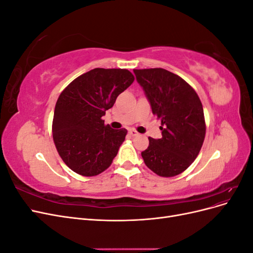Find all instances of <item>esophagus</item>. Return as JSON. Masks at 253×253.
<instances>
[{"instance_id":"esophagus-1","label":"esophagus","mask_w":253,"mask_h":253,"mask_svg":"<svg viewBox=\"0 0 253 253\" xmlns=\"http://www.w3.org/2000/svg\"><path fill=\"white\" fill-rule=\"evenodd\" d=\"M128 133H129V135L133 136V137H134V136H138V135H139V133L137 132L136 129H134V128H131V129H129Z\"/></svg>"}]
</instances>
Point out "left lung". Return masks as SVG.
<instances>
[{
  "mask_svg": "<svg viewBox=\"0 0 253 253\" xmlns=\"http://www.w3.org/2000/svg\"><path fill=\"white\" fill-rule=\"evenodd\" d=\"M151 104L162 120L163 137H149L143 162L162 177H173L191 166L200 153L206 135L203 104L193 87L179 76L164 68L134 70Z\"/></svg>",
  "mask_w": 253,
  "mask_h": 253,
  "instance_id": "obj_1",
  "label": "left lung"
}]
</instances>
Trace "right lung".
<instances>
[{"instance_id":"obj_1","label":"right lung","mask_w":253,"mask_h":253,"mask_svg":"<svg viewBox=\"0 0 253 253\" xmlns=\"http://www.w3.org/2000/svg\"><path fill=\"white\" fill-rule=\"evenodd\" d=\"M124 68H94L60 94L52 119V138L71 170L95 176L112 165L126 139V128L113 129L102 116L134 81Z\"/></svg>"}]
</instances>
